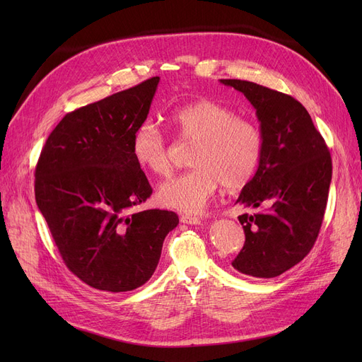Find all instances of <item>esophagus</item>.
Wrapping results in <instances>:
<instances>
[{
	"label": "esophagus",
	"instance_id": "esophagus-1",
	"mask_svg": "<svg viewBox=\"0 0 362 362\" xmlns=\"http://www.w3.org/2000/svg\"><path fill=\"white\" fill-rule=\"evenodd\" d=\"M180 221L185 223V224H199L201 223V218L197 217V216H180Z\"/></svg>",
	"mask_w": 362,
	"mask_h": 362
}]
</instances>
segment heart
Listing matches in <instances>:
<instances>
[{"mask_svg": "<svg viewBox=\"0 0 362 362\" xmlns=\"http://www.w3.org/2000/svg\"><path fill=\"white\" fill-rule=\"evenodd\" d=\"M167 122L180 141L194 142L189 157L194 168L160 183L157 199L163 206L197 213L220 185L235 191L254 177L264 149L262 132L254 120L239 117L229 105L201 100L171 110ZM130 152L152 175L163 176L171 168L170 144L152 122L133 130Z\"/></svg>", "mask_w": 362, "mask_h": 362, "instance_id": "obj_1", "label": "heart"}]
</instances>
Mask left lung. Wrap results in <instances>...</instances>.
Returning <instances> with one entry per match:
<instances>
[{
    "instance_id": "left-lung-1",
    "label": "left lung",
    "mask_w": 362,
    "mask_h": 362,
    "mask_svg": "<svg viewBox=\"0 0 362 362\" xmlns=\"http://www.w3.org/2000/svg\"><path fill=\"white\" fill-rule=\"evenodd\" d=\"M220 82L250 100L264 138L257 173L236 201L261 211L239 216L245 243L232 265L252 277H277L317 240L332 182L330 152L305 107L291 95L248 81Z\"/></svg>"
}]
</instances>
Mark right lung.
<instances>
[{"label":"right lung","mask_w":362,"mask_h":362,"mask_svg":"<svg viewBox=\"0 0 362 362\" xmlns=\"http://www.w3.org/2000/svg\"><path fill=\"white\" fill-rule=\"evenodd\" d=\"M158 76L67 112L35 168V198L67 269L90 288L127 292L146 283L173 211H132L152 187L133 160V130L146 120Z\"/></svg>","instance_id":"right-lung-1"}]
</instances>
